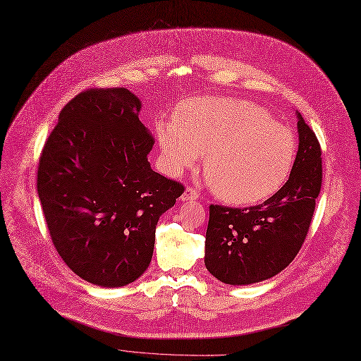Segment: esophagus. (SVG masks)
<instances>
[{"label":"esophagus","instance_id":"34e87169","mask_svg":"<svg viewBox=\"0 0 361 361\" xmlns=\"http://www.w3.org/2000/svg\"><path fill=\"white\" fill-rule=\"evenodd\" d=\"M199 197V193L192 187H187L184 193L181 195V200H196Z\"/></svg>","mask_w":361,"mask_h":361}]
</instances>
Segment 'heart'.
I'll list each match as a JSON object with an SVG mask.
<instances>
[{
  "label": "heart",
  "instance_id": "obj_1",
  "mask_svg": "<svg viewBox=\"0 0 361 361\" xmlns=\"http://www.w3.org/2000/svg\"><path fill=\"white\" fill-rule=\"evenodd\" d=\"M164 166L171 176L197 165L214 195L253 204L286 184L295 161L293 131L256 104L203 97L178 105L174 121L157 124Z\"/></svg>",
  "mask_w": 361,
  "mask_h": 361
}]
</instances>
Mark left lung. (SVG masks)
<instances>
[{
  "label": "left lung",
  "mask_w": 361,
  "mask_h": 361,
  "mask_svg": "<svg viewBox=\"0 0 361 361\" xmlns=\"http://www.w3.org/2000/svg\"><path fill=\"white\" fill-rule=\"evenodd\" d=\"M297 117L298 152L287 183L256 206H209L204 264L230 286H249L286 269L310 228L322 187V150L314 131L300 112Z\"/></svg>",
  "instance_id": "1"
}]
</instances>
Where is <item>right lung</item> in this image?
I'll return each mask as SVG.
<instances>
[{"label":"right lung","mask_w":361,"mask_h":361,"mask_svg":"<svg viewBox=\"0 0 361 361\" xmlns=\"http://www.w3.org/2000/svg\"><path fill=\"white\" fill-rule=\"evenodd\" d=\"M124 87L87 89L60 112L42 149L37 195L56 252L85 281L124 287L149 267L159 216L181 183L150 168L155 139Z\"/></svg>","instance_id":"1"}]
</instances>
